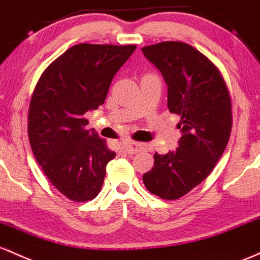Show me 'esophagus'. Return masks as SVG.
Masks as SVG:
<instances>
[{
	"instance_id": "obj_1",
	"label": "esophagus",
	"mask_w": 260,
	"mask_h": 260,
	"mask_svg": "<svg viewBox=\"0 0 260 260\" xmlns=\"http://www.w3.org/2000/svg\"><path fill=\"white\" fill-rule=\"evenodd\" d=\"M145 148V146L140 142H130V144L124 146V151L126 153L133 154V153H138L140 151H142Z\"/></svg>"
}]
</instances>
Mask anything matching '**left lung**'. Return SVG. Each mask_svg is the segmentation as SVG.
I'll list each match as a JSON object with an SVG mask.
<instances>
[{"label":"left lung","instance_id":"obj_1","mask_svg":"<svg viewBox=\"0 0 260 260\" xmlns=\"http://www.w3.org/2000/svg\"><path fill=\"white\" fill-rule=\"evenodd\" d=\"M142 52L161 71L168 109L180 116L182 131L177 150L154 153L142 179L150 193L176 200L199 185L222 156L232 127L231 97L217 67L189 44L162 42Z\"/></svg>","mask_w":260,"mask_h":260}]
</instances>
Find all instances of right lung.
<instances>
[{"label":"right lung","mask_w":260,"mask_h":260,"mask_svg":"<svg viewBox=\"0 0 260 260\" xmlns=\"http://www.w3.org/2000/svg\"><path fill=\"white\" fill-rule=\"evenodd\" d=\"M136 45L78 44L48 66L31 95L28 135L44 174L61 194L83 203L94 199L115 152L84 114L106 101L109 86Z\"/></svg>","instance_id":"1"}]
</instances>
